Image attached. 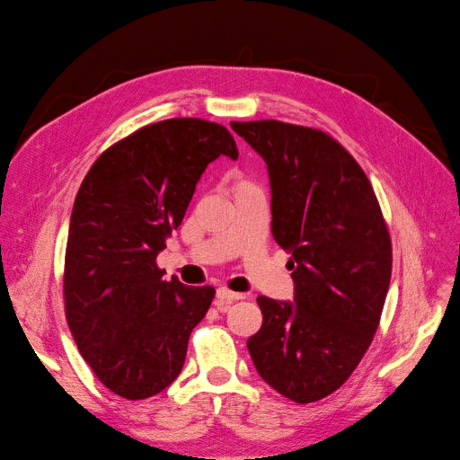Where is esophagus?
Here are the masks:
<instances>
[{"label": "esophagus", "mask_w": 460, "mask_h": 460, "mask_svg": "<svg viewBox=\"0 0 460 460\" xmlns=\"http://www.w3.org/2000/svg\"><path fill=\"white\" fill-rule=\"evenodd\" d=\"M245 295L242 293H234V291H229L226 288H220L217 291V300H215V305L220 309V311H227V307L234 302V300H243Z\"/></svg>", "instance_id": "obj_1"}]
</instances>
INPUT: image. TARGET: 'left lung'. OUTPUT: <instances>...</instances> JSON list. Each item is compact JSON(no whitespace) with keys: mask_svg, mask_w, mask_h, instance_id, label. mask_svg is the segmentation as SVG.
Instances as JSON below:
<instances>
[{"mask_svg":"<svg viewBox=\"0 0 460 460\" xmlns=\"http://www.w3.org/2000/svg\"><path fill=\"white\" fill-rule=\"evenodd\" d=\"M268 164L273 238L291 252L295 302L258 296L264 314L247 349L280 395L316 402L337 391L373 342L393 249L358 162L320 128L280 119L231 121Z\"/></svg>","mask_w":460,"mask_h":460,"instance_id":"1","label":"left lung"}]
</instances>
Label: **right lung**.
<instances>
[{
  "instance_id": "right-lung-1",
  "label": "right lung",
  "mask_w": 460,
  "mask_h": 460,
  "mask_svg": "<svg viewBox=\"0 0 460 460\" xmlns=\"http://www.w3.org/2000/svg\"><path fill=\"white\" fill-rule=\"evenodd\" d=\"M220 155L238 158L220 123H149L105 149L76 194L65 249V316L96 378L127 401L149 399L174 382L189 335L215 298L211 286L164 280L156 254Z\"/></svg>"
}]
</instances>
